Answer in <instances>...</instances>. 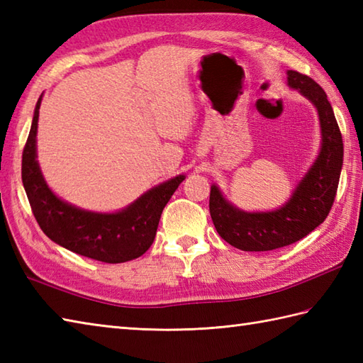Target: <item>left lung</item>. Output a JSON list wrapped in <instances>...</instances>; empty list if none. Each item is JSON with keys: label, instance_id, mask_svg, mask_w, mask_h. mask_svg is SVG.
I'll return each instance as SVG.
<instances>
[{"label": "left lung", "instance_id": "1", "mask_svg": "<svg viewBox=\"0 0 363 363\" xmlns=\"http://www.w3.org/2000/svg\"><path fill=\"white\" fill-rule=\"evenodd\" d=\"M287 86L309 99L318 112L321 146L317 159L281 207L246 212L229 203L212 184L209 211L223 240L242 251H272L295 243L326 220L334 204L343 165V140L326 91L309 76L287 72Z\"/></svg>", "mask_w": 363, "mask_h": 363}]
</instances>
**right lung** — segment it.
<instances>
[{"label": "right lung", "mask_w": 363, "mask_h": 363, "mask_svg": "<svg viewBox=\"0 0 363 363\" xmlns=\"http://www.w3.org/2000/svg\"><path fill=\"white\" fill-rule=\"evenodd\" d=\"M42 96L35 104L21 159L23 187L38 226L54 243L106 264L140 257L152 245L162 211L186 176L177 174L159 184L117 212L86 211L64 201L46 184L37 160V123Z\"/></svg>", "instance_id": "right-lung-1"}]
</instances>
